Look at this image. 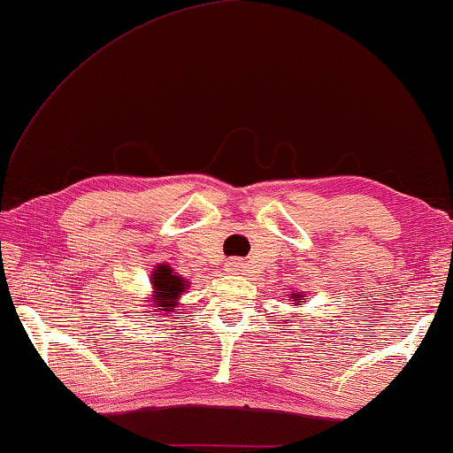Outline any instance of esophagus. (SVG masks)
<instances>
[{
  "mask_svg": "<svg viewBox=\"0 0 453 453\" xmlns=\"http://www.w3.org/2000/svg\"><path fill=\"white\" fill-rule=\"evenodd\" d=\"M241 268V264L239 262H234V259H233V262H228V270H239Z\"/></svg>",
  "mask_w": 453,
  "mask_h": 453,
  "instance_id": "obj_1",
  "label": "esophagus"
}]
</instances>
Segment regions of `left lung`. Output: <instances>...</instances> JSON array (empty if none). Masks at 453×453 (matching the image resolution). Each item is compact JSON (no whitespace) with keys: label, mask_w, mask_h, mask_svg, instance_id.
<instances>
[{"label":"left lung","mask_w":453,"mask_h":453,"mask_svg":"<svg viewBox=\"0 0 453 453\" xmlns=\"http://www.w3.org/2000/svg\"><path fill=\"white\" fill-rule=\"evenodd\" d=\"M295 301H299V295H296V299Z\"/></svg>","instance_id":"8db88e82"}]
</instances>
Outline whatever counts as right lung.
Instances as JSON below:
<instances>
[{
  "instance_id": "add662e5",
  "label": "right lung",
  "mask_w": 453,
  "mask_h": 453,
  "mask_svg": "<svg viewBox=\"0 0 453 453\" xmlns=\"http://www.w3.org/2000/svg\"><path fill=\"white\" fill-rule=\"evenodd\" d=\"M152 287H154V296H157V307H163L165 311H171L175 307L177 296L183 293L185 280L181 276L173 274L169 265H158V270H154L152 274Z\"/></svg>"
}]
</instances>
